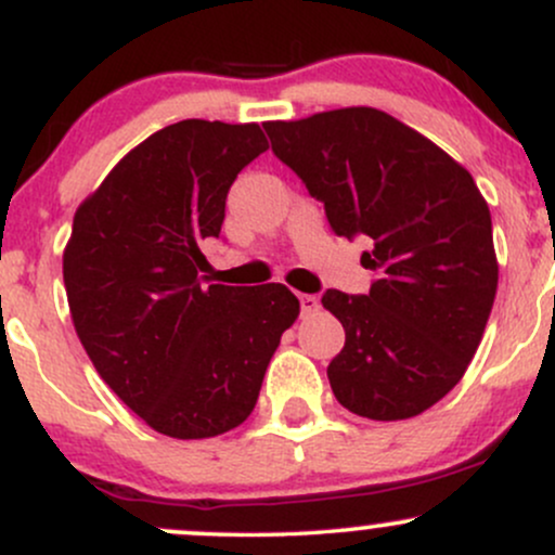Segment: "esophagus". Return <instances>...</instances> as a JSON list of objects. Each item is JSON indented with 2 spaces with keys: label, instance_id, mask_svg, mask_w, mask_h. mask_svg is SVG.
I'll list each match as a JSON object with an SVG mask.
<instances>
[{
  "label": "esophagus",
  "instance_id": "esophagus-1",
  "mask_svg": "<svg viewBox=\"0 0 555 555\" xmlns=\"http://www.w3.org/2000/svg\"><path fill=\"white\" fill-rule=\"evenodd\" d=\"M299 308H302V315H310L321 308V299L315 295H299Z\"/></svg>",
  "mask_w": 555,
  "mask_h": 555
}]
</instances>
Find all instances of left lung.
<instances>
[{
	"label": "left lung",
	"mask_w": 555,
	"mask_h": 555,
	"mask_svg": "<svg viewBox=\"0 0 555 555\" xmlns=\"http://www.w3.org/2000/svg\"><path fill=\"white\" fill-rule=\"evenodd\" d=\"M271 151L326 208L339 237H371L367 295L326 289L344 349L328 380L341 406L406 420L462 380L499 286L486 197L462 164L371 106L266 122Z\"/></svg>",
	"instance_id": "left-lung-1"
}]
</instances>
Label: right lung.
Returning a JSON list of instances; mask_svg holds the SVG:
<instances>
[{
  "label": "right lung",
  "instance_id": "right-lung-1",
  "mask_svg": "<svg viewBox=\"0 0 555 555\" xmlns=\"http://www.w3.org/2000/svg\"><path fill=\"white\" fill-rule=\"evenodd\" d=\"M269 149L258 125L182 119L132 149L75 211L62 258L75 331L106 386L151 428L214 438L256 406L299 315L284 284H203L201 242Z\"/></svg>",
  "mask_w": 555,
  "mask_h": 555
}]
</instances>
